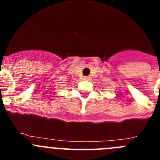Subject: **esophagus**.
<instances>
[{"mask_svg":"<svg viewBox=\"0 0 160 160\" xmlns=\"http://www.w3.org/2000/svg\"><path fill=\"white\" fill-rule=\"evenodd\" d=\"M83 79H84V80H87V81H89V80H90V76H84V77H83Z\"/></svg>","mask_w":160,"mask_h":160,"instance_id":"1","label":"esophagus"}]
</instances>
